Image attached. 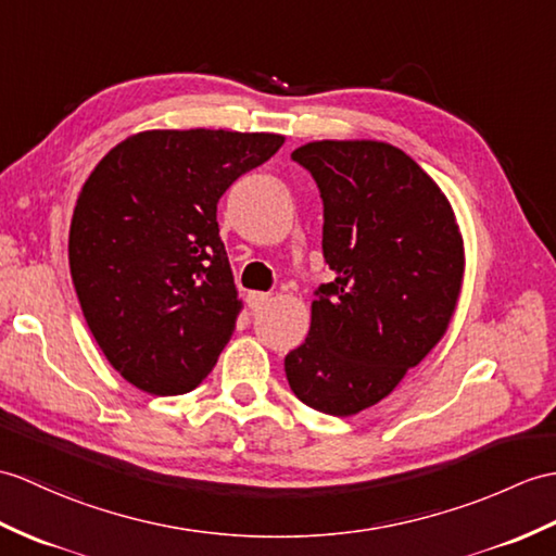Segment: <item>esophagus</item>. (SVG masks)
Wrapping results in <instances>:
<instances>
[{
    "mask_svg": "<svg viewBox=\"0 0 556 556\" xmlns=\"http://www.w3.org/2000/svg\"><path fill=\"white\" fill-rule=\"evenodd\" d=\"M247 301H249V307H251V309H261V307H265L269 301H273V295L263 293V291H251Z\"/></svg>",
    "mask_w": 556,
    "mask_h": 556,
    "instance_id": "esophagus-1",
    "label": "esophagus"
}]
</instances>
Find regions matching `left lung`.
Returning a JSON list of instances; mask_svg holds the SVG:
<instances>
[{
	"instance_id": "obj_1",
	"label": "left lung",
	"mask_w": 556,
	"mask_h": 556,
	"mask_svg": "<svg viewBox=\"0 0 556 556\" xmlns=\"http://www.w3.org/2000/svg\"><path fill=\"white\" fill-rule=\"evenodd\" d=\"M325 201L321 251L333 281L283 359L295 397L333 417L391 395L445 337L464 281V239L443 189L377 139H321L291 153Z\"/></svg>"
}]
</instances>
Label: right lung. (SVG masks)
Returning <instances> with one entry per match:
<instances>
[{"label": "right lung", "mask_w": 556, "mask_h": 556, "mask_svg": "<svg viewBox=\"0 0 556 556\" xmlns=\"http://www.w3.org/2000/svg\"><path fill=\"white\" fill-rule=\"evenodd\" d=\"M283 135L147 130L115 144L77 197L68 263L83 315L125 381L182 395L208 377L241 313L217 201Z\"/></svg>", "instance_id": "1"}]
</instances>
